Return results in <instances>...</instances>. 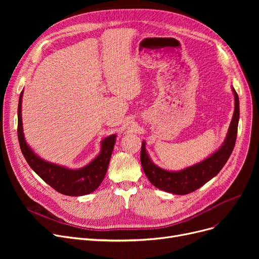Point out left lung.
<instances>
[{
  "mask_svg": "<svg viewBox=\"0 0 259 259\" xmlns=\"http://www.w3.org/2000/svg\"><path fill=\"white\" fill-rule=\"evenodd\" d=\"M233 93L235 98V109L232 120H231L229 127L227 138L219 150L205 160L198 162V164L178 172L164 170L153 164L146 151V144L145 142H143L141 150L142 167L148 180L151 182L153 186L162 190V191L172 194L185 195L195 191V190L208 183L223 169L231 153L233 151L237 137V127L239 119V100L234 89Z\"/></svg>",
  "mask_w": 259,
  "mask_h": 259,
  "instance_id": "obj_1",
  "label": "left lung"
}]
</instances>
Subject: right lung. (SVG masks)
Instances as JSON below:
<instances>
[{"mask_svg": "<svg viewBox=\"0 0 259 259\" xmlns=\"http://www.w3.org/2000/svg\"><path fill=\"white\" fill-rule=\"evenodd\" d=\"M22 97L23 91L20 94L18 106V138L21 151L32 170L56 191L65 195L81 196L89 194L95 189H98L106 175L116 135L112 134L103 140L100 154L90 164L83 168L72 170L51 164V162L39 158L26 144L22 127Z\"/></svg>", "mask_w": 259, "mask_h": 259, "instance_id": "right-lung-1", "label": "right lung"}]
</instances>
